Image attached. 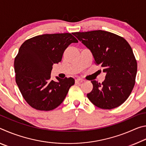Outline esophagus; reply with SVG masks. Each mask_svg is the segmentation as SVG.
I'll return each mask as SVG.
<instances>
[{"instance_id": "34e87169", "label": "esophagus", "mask_w": 146, "mask_h": 146, "mask_svg": "<svg viewBox=\"0 0 146 146\" xmlns=\"http://www.w3.org/2000/svg\"><path fill=\"white\" fill-rule=\"evenodd\" d=\"M84 80L83 79L80 78L75 79V83H76V84H78V83H82V82H84Z\"/></svg>"}]
</instances>
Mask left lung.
<instances>
[{
	"label": "left lung",
	"instance_id": "left-lung-1",
	"mask_svg": "<svg viewBox=\"0 0 146 146\" xmlns=\"http://www.w3.org/2000/svg\"><path fill=\"white\" fill-rule=\"evenodd\" d=\"M73 35L90 49L95 64L106 73L102 84L91 81L93 88L87 94L89 100L105 110L122 104L134 88L137 72V60L129 43L122 36L102 30Z\"/></svg>",
	"mask_w": 146,
	"mask_h": 146
}]
</instances>
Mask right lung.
<instances>
[{"label": "right lung", "mask_w": 146, "mask_h": 146, "mask_svg": "<svg viewBox=\"0 0 146 146\" xmlns=\"http://www.w3.org/2000/svg\"><path fill=\"white\" fill-rule=\"evenodd\" d=\"M78 40L71 33L44 34L26 40L15 58L16 83L24 99L32 108L53 110L63 102L73 78L51 79L54 64L62 60L65 49Z\"/></svg>", "instance_id": "right-lung-1"}]
</instances>
